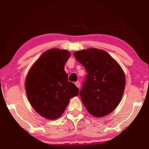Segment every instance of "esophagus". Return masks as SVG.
I'll return each instance as SVG.
<instances>
[{
	"label": "esophagus",
	"mask_w": 149,
	"mask_h": 149,
	"mask_svg": "<svg viewBox=\"0 0 149 149\" xmlns=\"http://www.w3.org/2000/svg\"><path fill=\"white\" fill-rule=\"evenodd\" d=\"M75 85H76V86L77 87V88H80V82H78V81H77V82H76V83H75Z\"/></svg>",
	"instance_id": "obj_1"
}]
</instances>
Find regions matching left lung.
<instances>
[{"label": "left lung", "mask_w": 149, "mask_h": 149, "mask_svg": "<svg viewBox=\"0 0 149 149\" xmlns=\"http://www.w3.org/2000/svg\"><path fill=\"white\" fill-rule=\"evenodd\" d=\"M73 55L87 72L79 93L87 110L99 118L111 113L120 102L125 87L123 69L102 49H84Z\"/></svg>", "instance_id": "obj_1"}]
</instances>
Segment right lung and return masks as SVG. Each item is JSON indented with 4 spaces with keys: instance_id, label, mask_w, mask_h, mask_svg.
<instances>
[{
    "instance_id": "1",
    "label": "right lung",
    "mask_w": 149,
    "mask_h": 149,
    "mask_svg": "<svg viewBox=\"0 0 149 149\" xmlns=\"http://www.w3.org/2000/svg\"><path fill=\"white\" fill-rule=\"evenodd\" d=\"M70 55L65 49L45 51L31 68L26 78L29 101L36 111L45 118L60 117L70 99L78 95L79 90L69 81L64 71Z\"/></svg>"
}]
</instances>
